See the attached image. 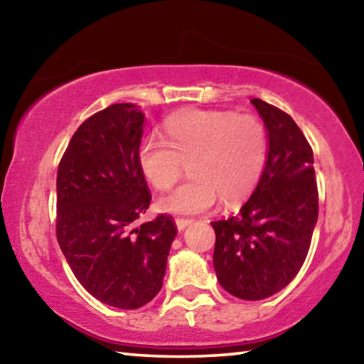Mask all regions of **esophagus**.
Here are the masks:
<instances>
[{"label": "esophagus", "mask_w": 364, "mask_h": 364, "mask_svg": "<svg viewBox=\"0 0 364 364\" xmlns=\"http://www.w3.org/2000/svg\"><path fill=\"white\" fill-rule=\"evenodd\" d=\"M176 228H178V231H183L184 228L186 226H189L191 223H193V220H189V218H176Z\"/></svg>", "instance_id": "1"}]
</instances>
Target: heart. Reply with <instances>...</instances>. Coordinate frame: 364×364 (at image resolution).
Returning a JSON list of instances; mask_svg holds the SVG:
<instances>
[{
    "mask_svg": "<svg viewBox=\"0 0 364 364\" xmlns=\"http://www.w3.org/2000/svg\"><path fill=\"white\" fill-rule=\"evenodd\" d=\"M168 141L149 134L138 151V162L154 188L168 189L189 164L193 180L159 200L171 215H197L221 199L225 205L244 200L264 170L268 133L254 115L230 110H183L167 122Z\"/></svg>",
    "mask_w": 364,
    "mask_h": 364,
    "instance_id": "1",
    "label": "heart"
}]
</instances>
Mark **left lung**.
Segmentation results:
<instances>
[{"instance_id":"8db88e82","label":"left lung","mask_w":364,"mask_h":364,"mask_svg":"<svg viewBox=\"0 0 364 364\" xmlns=\"http://www.w3.org/2000/svg\"><path fill=\"white\" fill-rule=\"evenodd\" d=\"M268 132V159L239 213L212 221L221 287L242 300L279 292L297 276L318 221L313 151L291 115L250 100Z\"/></svg>"}]
</instances>
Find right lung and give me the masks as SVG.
Returning <instances> with one entry per match:
<instances>
[{
  "label": "right lung",
  "mask_w": 364,
  "mask_h": 364,
  "mask_svg": "<svg viewBox=\"0 0 364 364\" xmlns=\"http://www.w3.org/2000/svg\"><path fill=\"white\" fill-rule=\"evenodd\" d=\"M144 114L112 104L73 133L58 168L56 236L86 291L134 310L162 289L176 226L168 215L136 226L151 204L138 162Z\"/></svg>",
  "instance_id": "obj_1"
}]
</instances>
